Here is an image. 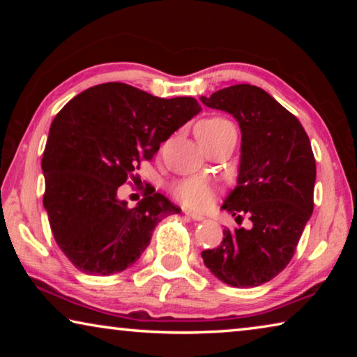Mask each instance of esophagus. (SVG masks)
<instances>
[{
	"label": "esophagus",
	"instance_id": "obj_1",
	"mask_svg": "<svg viewBox=\"0 0 357 357\" xmlns=\"http://www.w3.org/2000/svg\"><path fill=\"white\" fill-rule=\"evenodd\" d=\"M184 215L187 217V219H192V220H197V222H200V220H203V219H204V217H203L202 214L190 213V211H184Z\"/></svg>",
	"mask_w": 357,
	"mask_h": 357
}]
</instances>
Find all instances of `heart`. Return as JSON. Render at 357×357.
<instances>
[{"label": "heart", "instance_id": "obj_1", "mask_svg": "<svg viewBox=\"0 0 357 357\" xmlns=\"http://www.w3.org/2000/svg\"><path fill=\"white\" fill-rule=\"evenodd\" d=\"M229 129H234V126L229 123L228 119L220 116L208 118L203 119L202 123L197 126V137L202 143L204 140H208V138H213ZM170 193L174 200L183 204L184 208L204 209L214 200L215 187L206 178L190 176L179 179L174 184H172Z\"/></svg>", "mask_w": 357, "mask_h": 357}]
</instances>
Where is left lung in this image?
I'll use <instances>...</instances> for the list:
<instances>
[{
    "label": "left lung",
    "instance_id": "1",
    "mask_svg": "<svg viewBox=\"0 0 357 357\" xmlns=\"http://www.w3.org/2000/svg\"><path fill=\"white\" fill-rule=\"evenodd\" d=\"M202 102L239 123L238 185L222 209L252 223L250 229H223L220 245L202 252L203 261L227 285H263L291 261L313 213L317 164L310 140L294 114L253 84H233L202 96Z\"/></svg>",
    "mask_w": 357,
    "mask_h": 357
}]
</instances>
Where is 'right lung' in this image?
Wrapping results in <instances>:
<instances>
[{
    "label": "right lung",
    "mask_w": 357,
    "mask_h": 357,
    "mask_svg": "<svg viewBox=\"0 0 357 357\" xmlns=\"http://www.w3.org/2000/svg\"><path fill=\"white\" fill-rule=\"evenodd\" d=\"M193 98H155L126 83H102L66 104L42 157L44 208L56 244L78 271L110 275L130 268L157 223L181 209L162 193L135 208L118 189L174 130L200 113Z\"/></svg>",
    "instance_id": "obj_1"
}]
</instances>
